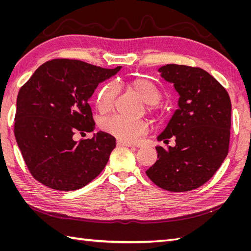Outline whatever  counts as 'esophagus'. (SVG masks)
<instances>
[{
	"mask_svg": "<svg viewBox=\"0 0 251 251\" xmlns=\"http://www.w3.org/2000/svg\"><path fill=\"white\" fill-rule=\"evenodd\" d=\"M117 146H118V147H135L134 144H132V143H130V142L123 141V140H118V141H117Z\"/></svg>",
	"mask_w": 251,
	"mask_h": 251,
	"instance_id": "34e87169",
	"label": "esophagus"
}]
</instances>
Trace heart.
Wrapping results in <instances>:
<instances>
[{"mask_svg":"<svg viewBox=\"0 0 251 251\" xmlns=\"http://www.w3.org/2000/svg\"><path fill=\"white\" fill-rule=\"evenodd\" d=\"M127 88L137 94L148 104V111L154 112L155 104L161 100V92L154 82L146 78H136L127 83ZM118 95V88L115 83L103 86L97 94L96 103L100 112L107 113L112 110ZM100 128L114 137L123 141L133 142L149 130L146 120H128L120 116L105 117L100 120Z\"/></svg>","mask_w":251,"mask_h":251,"instance_id":"b5f03b06","label":"heart"}]
</instances>
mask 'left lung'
<instances>
[{"label":"left lung","mask_w":251,"mask_h":251,"mask_svg":"<svg viewBox=\"0 0 251 251\" xmlns=\"http://www.w3.org/2000/svg\"><path fill=\"white\" fill-rule=\"evenodd\" d=\"M179 94L178 109L158 141L175 147H156L158 160L146 172L165 191H193L207 182L228 154L231 102L227 91L201 68L169 64L158 69Z\"/></svg>","instance_id":"obj_1"}]
</instances>
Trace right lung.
Returning <instances> with one entry per match:
<instances>
[{"label": "right lung", "instance_id": "add662e5", "mask_svg": "<svg viewBox=\"0 0 251 251\" xmlns=\"http://www.w3.org/2000/svg\"><path fill=\"white\" fill-rule=\"evenodd\" d=\"M120 69L52 59L37 68L21 88L14 135L30 173L42 184L75 191L104 169L116 147L115 138L101 131L80 141L74 135L94 131L88 100L100 82Z\"/></svg>", "mask_w": 251, "mask_h": 251}]
</instances>
